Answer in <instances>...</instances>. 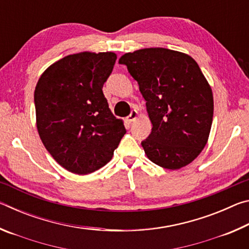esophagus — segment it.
I'll list each match as a JSON object with an SVG mask.
<instances>
[{
	"label": "esophagus",
	"mask_w": 249,
	"mask_h": 249,
	"mask_svg": "<svg viewBox=\"0 0 249 249\" xmlns=\"http://www.w3.org/2000/svg\"><path fill=\"white\" fill-rule=\"evenodd\" d=\"M137 116H138L137 111H136V109H133V111L130 112V114L127 116V121L130 122V123H132V122H134L135 120L137 119Z\"/></svg>",
	"instance_id": "obj_1"
}]
</instances>
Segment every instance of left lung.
I'll return each instance as SVG.
<instances>
[{
	"mask_svg": "<svg viewBox=\"0 0 249 249\" xmlns=\"http://www.w3.org/2000/svg\"><path fill=\"white\" fill-rule=\"evenodd\" d=\"M136 80L153 124L142 146L151 161L170 170L192 162L209 140L213 94L195 59L166 48H144L120 58Z\"/></svg>",
	"mask_w": 249,
	"mask_h": 249,
	"instance_id": "1",
	"label": "left lung"
}]
</instances>
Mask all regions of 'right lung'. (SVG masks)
<instances>
[{"label":"right lung","mask_w":249,"mask_h":249,"mask_svg":"<svg viewBox=\"0 0 249 249\" xmlns=\"http://www.w3.org/2000/svg\"><path fill=\"white\" fill-rule=\"evenodd\" d=\"M115 61L111 52L69 54L49 66L36 84L40 140L72 174L88 175L107 165L126 133L102 91Z\"/></svg>","instance_id":"add662e5"}]
</instances>
